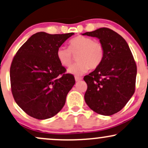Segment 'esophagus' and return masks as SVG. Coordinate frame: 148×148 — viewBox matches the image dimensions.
Returning <instances> with one entry per match:
<instances>
[{
  "mask_svg": "<svg viewBox=\"0 0 148 148\" xmlns=\"http://www.w3.org/2000/svg\"><path fill=\"white\" fill-rule=\"evenodd\" d=\"M82 80V78L81 77H79V76H75V81L77 82V81H80Z\"/></svg>",
  "mask_w": 148,
  "mask_h": 148,
  "instance_id": "obj_1",
  "label": "esophagus"
}]
</instances>
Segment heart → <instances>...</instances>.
I'll use <instances>...</instances> for the list:
<instances>
[{
  "mask_svg": "<svg viewBox=\"0 0 148 148\" xmlns=\"http://www.w3.org/2000/svg\"><path fill=\"white\" fill-rule=\"evenodd\" d=\"M76 55L78 62L69 67L67 72L80 76L90 68L96 69L101 65L104 57V47L100 42L94 41L93 38L78 36L69 40V48L60 46L56 51L58 61L65 67L72 64Z\"/></svg>",
  "mask_w": 148,
  "mask_h": 148,
  "instance_id": "heart-1",
  "label": "heart"
}]
</instances>
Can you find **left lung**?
<instances>
[{
  "instance_id": "left-lung-1",
  "label": "left lung",
  "mask_w": 148,
  "mask_h": 148,
  "mask_svg": "<svg viewBox=\"0 0 148 148\" xmlns=\"http://www.w3.org/2000/svg\"><path fill=\"white\" fill-rule=\"evenodd\" d=\"M82 35L97 37L104 47L102 63L83 79L88 85L85 103L99 114L112 115L122 110L134 93L137 70L134 57L125 39L109 28Z\"/></svg>"
}]
</instances>
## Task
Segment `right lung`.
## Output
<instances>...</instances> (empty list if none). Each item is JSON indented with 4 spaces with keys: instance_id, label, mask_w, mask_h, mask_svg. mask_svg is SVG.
<instances>
[{
    "instance_id": "right-lung-1",
    "label": "right lung",
    "mask_w": 148,
    "mask_h": 148,
    "mask_svg": "<svg viewBox=\"0 0 148 148\" xmlns=\"http://www.w3.org/2000/svg\"><path fill=\"white\" fill-rule=\"evenodd\" d=\"M74 34L36 33L14 57L10 67L12 92L18 106L30 116L49 119L65 105L75 80L72 74H65L56 51Z\"/></svg>"
}]
</instances>
